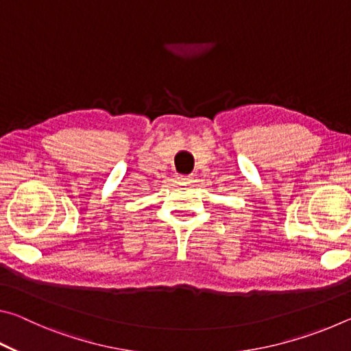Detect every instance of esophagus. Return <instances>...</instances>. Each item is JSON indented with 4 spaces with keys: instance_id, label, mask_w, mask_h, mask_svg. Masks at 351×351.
<instances>
[{
    "instance_id": "esophagus-1",
    "label": "esophagus",
    "mask_w": 351,
    "mask_h": 351,
    "mask_svg": "<svg viewBox=\"0 0 351 351\" xmlns=\"http://www.w3.org/2000/svg\"><path fill=\"white\" fill-rule=\"evenodd\" d=\"M178 180H180L181 182H190V181H192V175H180V176H178Z\"/></svg>"
}]
</instances>
